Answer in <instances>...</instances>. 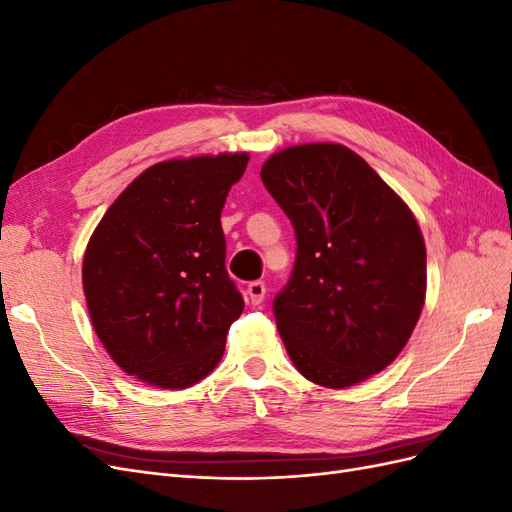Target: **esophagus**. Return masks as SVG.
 Instances as JSON below:
<instances>
[{
    "instance_id": "34e87169",
    "label": "esophagus",
    "mask_w": 512,
    "mask_h": 512,
    "mask_svg": "<svg viewBox=\"0 0 512 512\" xmlns=\"http://www.w3.org/2000/svg\"><path fill=\"white\" fill-rule=\"evenodd\" d=\"M245 294H247V301H250L252 305H260L262 301H265L267 286H265V282H252V284H247Z\"/></svg>"
}]
</instances>
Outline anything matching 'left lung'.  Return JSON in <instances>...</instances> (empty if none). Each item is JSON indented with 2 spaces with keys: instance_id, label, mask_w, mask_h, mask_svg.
Wrapping results in <instances>:
<instances>
[{
  "instance_id": "left-lung-1",
  "label": "left lung",
  "mask_w": 512,
  "mask_h": 512,
  "mask_svg": "<svg viewBox=\"0 0 512 512\" xmlns=\"http://www.w3.org/2000/svg\"><path fill=\"white\" fill-rule=\"evenodd\" d=\"M260 177L297 232L292 275L273 301L290 361L327 389L380 374L425 305L427 252L414 213L339 143L286 147Z\"/></svg>"
}]
</instances>
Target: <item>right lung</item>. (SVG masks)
Here are the masks:
<instances>
[{
    "mask_svg": "<svg viewBox=\"0 0 512 512\" xmlns=\"http://www.w3.org/2000/svg\"><path fill=\"white\" fill-rule=\"evenodd\" d=\"M247 153L143 170L91 235L83 290L111 359L158 389H188L220 363L243 299L226 273L220 215Z\"/></svg>",
    "mask_w": 512,
    "mask_h": 512,
    "instance_id": "1",
    "label": "right lung"
}]
</instances>
